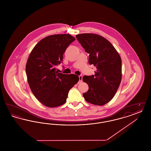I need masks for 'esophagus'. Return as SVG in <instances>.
Listing matches in <instances>:
<instances>
[{"instance_id": "34e87169", "label": "esophagus", "mask_w": 151, "mask_h": 151, "mask_svg": "<svg viewBox=\"0 0 151 151\" xmlns=\"http://www.w3.org/2000/svg\"><path fill=\"white\" fill-rule=\"evenodd\" d=\"M79 82H81L82 81V79H83V76L81 75H80L79 76Z\"/></svg>"}]
</instances>
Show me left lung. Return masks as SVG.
I'll return each instance as SVG.
<instances>
[{
    "mask_svg": "<svg viewBox=\"0 0 151 151\" xmlns=\"http://www.w3.org/2000/svg\"><path fill=\"white\" fill-rule=\"evenodd\" d=\"M89 55V63L96 67L94 75L84 76L89 86L83 94L88 102L102 106L114 96L122 79V60L119 53L108 40L93 33L76 36Z\"/></svg>",
    "mask_w": 151,
    "mask_h": 151,
    "instance_id": "obj_1",
    "label": "left lung"
}]
</instances>
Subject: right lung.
<instances>
[{
    "label": "right lung",
    "instance_id": "add662e5",
    "mask_svg": "<svg viewBox=\"0 0 151 151\" xmlns=\"http://www.w3.org/2000/svg\"><path fill=\"white\" fill-rule=\"evenodd\" d=\"M75 40L69 34L47 36L37 43L29 54L26 64L29 87L37 99L47 107L63 105L69 91L79 80L78 75L58 73L55 68Z\"/></svg>",
    "mask_w": 151,
    "mask_h": 151
}]
</instances>
